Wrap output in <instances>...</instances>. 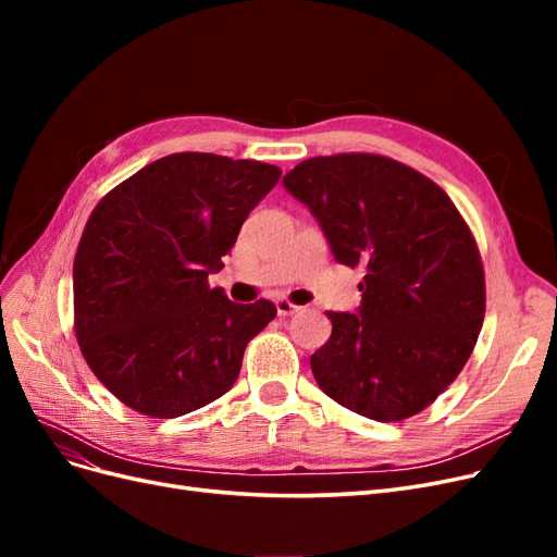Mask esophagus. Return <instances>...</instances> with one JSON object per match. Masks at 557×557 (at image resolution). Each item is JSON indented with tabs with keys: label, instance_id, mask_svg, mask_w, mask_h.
<instances>
[{
	"label": "esophagus",
	"instance_id": "obj_1",
	"mask_svg": "<svg viewBox=\"0 0 557 557\" xmlns=\"http://www.w3.org/2000/svg\"><path fill=\"white\" fill-rule=\"evenodd\" d=\"M295 311H299V307L297 305H293L290 299H276V313L278 315H293Z\"/></svg>",
	"mask_w": 557,
	"mask_h": 557
}]
</instances>
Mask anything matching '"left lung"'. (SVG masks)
Masks as SVG:
<instances>
[{"mask_svg":"<svg viewBox=\"0 0 557 557\" xmlns=\"http://www.w3.org/2000/svg\"><path fill=\"white\" fill-rule=\"evenodd\" d=\"M283 185L311 209L334 260L364 269L358 313L327 311L332 334L311 356L320 391L381 423L420 413L483 327L474 234L440 185L383 156L309 158Z\"/></svg>","mask_w":557,"mask_h":557,"instance_id":"obj_1","label":"left lung"}]
</instances>
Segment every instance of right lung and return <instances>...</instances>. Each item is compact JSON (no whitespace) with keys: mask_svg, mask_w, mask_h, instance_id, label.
<instances>
[{"mask_svg":"<svg viewBox=\"0 0 557 557\" xmlns=\"http://www.w3.org/2000/svg\"><path fill=\"white\" fill-rule=\"evenodd\" d=\"M281 170L213 153L146 164L90 213L74 258V330L125 407L176 418L225 395L276 307L237 305L209 274Z\"/></svg>","mask_w":557,"mask_h":557,"instance_id":"add662e5","label":"right lung"}]
</instances>
